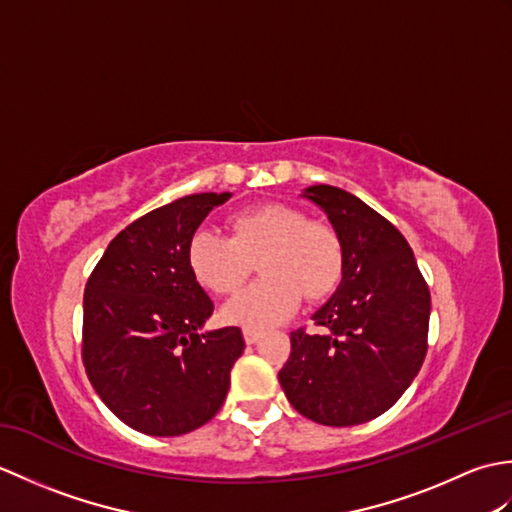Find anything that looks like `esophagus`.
I'll list each match as a JSON object with an SVG mask.
<instances>
[{"instance_id": "34e87169", "label": "esophagus", "mask_w": 512, "mask_h": 512, "mask_svg": "<svg viewBox=\"0 0 512 512\" xmlns=\"http://www.w3.org/2000/svg\"><path fill=\"white\" fill-rule=\"evenodd\" d=\"M259 336H262V330H255V328H244V339L248 345H253L259 341Z\"/></svg>"}]
</instances>
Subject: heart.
<instances>
[{"instance_id": "obj_1", "label": "heart", "mask_w": 512, "mask_h": 512, "mask_svg": "<svg viewBox=\"0 0 512 512\" xmlns=\"http://www.w3.org/2000/svg\"><path fill=\"white\" fill-rule=\"evenodd\" d=\"M255 257L264 277L224 306L228 321L255 330L288 319L303 295L310 301L332 295L345 266L339 233L284 202L239 209L228 217V237L198 228L187 244L193 279L215 295H231L242 286Z\"/></svg>"}]
</instances>
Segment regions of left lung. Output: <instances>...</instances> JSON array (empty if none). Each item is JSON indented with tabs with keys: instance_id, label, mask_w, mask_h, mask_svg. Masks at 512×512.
Segmentation results:
<instances>
[{
	"instance_id": "8db88e82",
	"label": "left lung",
	"mask_w": 512,
	"mask_h": 512,
	"mask_svg": "<svg viewBox=\"0 0 512 512\" xmlns=\"http://www.w3.org/2000/svg\"><path fill=\"white\" fill-rule=\"evenodd\" d=\"M303 198L328 215L345 266L339 288L312 314L319 330L290 334L279 383L301 416L352 427L385 413L418 376L431 295L407 239L372 206L330 184Z\"/></svg>"
}]
</instances>
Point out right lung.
Instances as JSON below:
<instances>
[{"mask_svg": "<svg viewBox=\"0 0 512 512\" xmlns=\"http://www.w3.org/2000/svg\"><path fill=\"white\" fill-rule=\"evenodd\" d=\"M231 193H193L118 233L85 284L83 365L118 420L147 436L209 422L244 352L239 328L200 332L213 301L187 266V244Z\"/></svg>", "mask_w": 512, "mask_h": 512, "instance_id": "right-lung-1", "label": "right lung"}]
</instances>
